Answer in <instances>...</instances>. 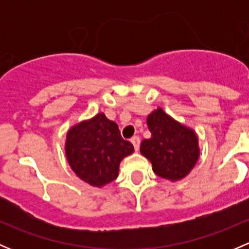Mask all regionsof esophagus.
I'll return each mask as SVG.
<instances>
[{
    "instance_id": "1",
    "label": "esophagus",
    "mask_w": 249,
    "mask_h": 249,
    "mask_svg": "<svg viewBox=\"0 0 249 249\" xmlns=\"http://www.w3.org/2000/svg\"><path fill=\"white\" fill-rule=\"evenodd\" d=\"M131 142H132V144H134L135 149L139 150V148H140V142H141L140 137H139V136H134V137H132V139H131Z\"/></svg>"
}]
</instances>
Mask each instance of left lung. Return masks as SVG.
<instances>
[{
    "mask_svg": "<svg viewBox=\"0 0 249 249\" xmlns=\"http://www.w3.org/2000/svg\"><path fill=\"white\" fill-rule=\"evenodd\" d=\"M150 139L141 143V154L150 160L153 171L161 178H184L199 159L197 137L193 130L179 124L161 108L147 118Z\"/></svg>",
    "mask_w": 249,
    "mask_h": 249,
    "instance_id": "obj_1",
    "label": "left lung"
}]
</instances>
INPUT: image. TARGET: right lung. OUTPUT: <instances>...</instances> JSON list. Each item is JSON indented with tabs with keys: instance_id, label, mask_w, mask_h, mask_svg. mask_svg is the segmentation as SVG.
Masks as SVG:
<instances>
[{
	"instance_id": "1",
	"label": "right lung",
	"mask_w": 249,
	"mask_h": 249,
	"mask_svg": "<svg viewBox=\"0 0 249 249\" xmlns=\"http://www.w3.org/2000/svg\"><path fill=\"white\" fill-rule=\"evenodd\" d=\"M65 150L80 179L102 187L118 177L120 161L134 152V145L123 139L114 122L100 113L70 130Z\"/></svg>"
}]
</instances>
